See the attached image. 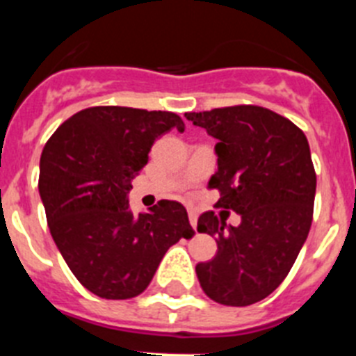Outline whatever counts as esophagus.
Listing matches in <instances>:
<instances>
[{
  "mask_svg": "<svg viewBox=\"0 0 356 356\" xmlns=\"http://www.w3.org/2000/svg\"><path fill=\"white\" fill-rule=\"evenodd\" d=\"M188 221H191L193 228L196 229V226H197V213H196V210H188Z\"/></svg>",
  "mask_w": 356,
  "mask_h": 356,
  "instance_id": "1",
  "label": "esophagus"
}]
</instances>
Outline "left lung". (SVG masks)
<instances>
[{
	"instance_id": "8db88e82",
	"label": "left lung",
	"mask_w": 356,
	"mask_h": 356,
	"mask_svg": "<svg viewBox=\"0 0 356 356\" xmlns=\"http://www.w3.org/2000/svg\"><path fill=\"white\" fill-rule=\"evenodd\" d=\"M217 139V172L209 188L217 207L234 210L241 225L228 226L205 212L197 232L216 237L217 253L197 264L196 275L210 300L248 307L285 280L310 232L316 171L310 146L294 122L254 105L185 114Z\"/></svg>"
}]
</instances>
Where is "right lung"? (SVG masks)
<instances>
[{"label":"right lung","instance_id":"add662e5","mask_svg":"<svg viewBox=\"0 0 356 356\" xmlns=\"http://www.w3.org/2000/svg\"><path fill=\"white\" fill-rule=\"evenodd\" d=\"M171 128L172 112L128 106L85 108L62 124L40 155L39 194L56 248L78 282L105 300L146 291L163 254L194 235L178 201H159L135 216L131 180Z\"/></svg>","mask_w":356,"mask_h":356}]
</instances>
